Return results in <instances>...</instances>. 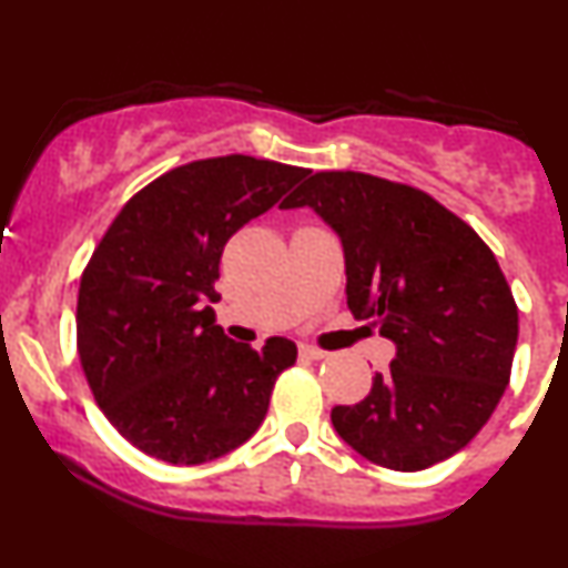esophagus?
Instances as JSON below:
<instances>
[{"label":"esophagus","mask_w":568,"mask_h":568,"mask_svg":"<svg viewBox=\"0 0 568 568\" xmlns=\"http://www.w3.org/2000/svg\"><path fill=\"white\" fill-rule=\"evenodd\" d=\"M298 355L306 357V361H323V357H328V352L312 347V344H302V347H298Z\"/></svg>","instance_id":"34e87169"}]
</instances>
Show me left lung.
I'll list each match as a JSON object with an SVG mask.
<instances>
[{
  "label": "left lung",
  "instance_id": "1",
  "mask_svg": "<svg viewBox=\"0 0 568 568\" xmlns=\"http://www.w3.org/2000/svg\"><path fill=\"white\" fill-rule=\"evenodd\" d=\"M342 237L347 306L395 342L389 371L336 433L389 470L416 473L465 448L510 382L518 306L491 247L422 189L355 171L310 175L283 207H304Z\"/></svg>",
  "mask_w": 568,
  "mask_h": 568
}]
</instances>
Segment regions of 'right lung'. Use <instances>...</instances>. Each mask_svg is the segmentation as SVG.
Returning <instances> with one entry per match:
<instances>
[{
  "label": "right lung",
  "mask_w": 568,
  "mask_h": 568,
  "mask_svg": "<svg viewBox=\"0 0 568 568\" xmlns=\"http://www.w3.org/2000/svg\"><path fill=\"white\" fill-rule=\"evenodd\" d=\"M310 171L226 154L162 173L125 202L90 256L77 352L98 408L122 438L171 465H202L256 433L296 344L262 349L216 325L226 240Z\"/></svg>",
  "instance_id": "right-lung-1"
}]
</instances>
